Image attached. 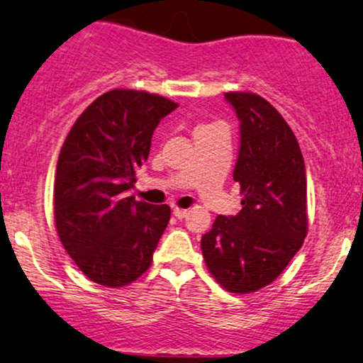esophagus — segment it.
<instances>
[{"mask_svg": "<svg viewBox=\"0 0 363 363\" xmlns=\"http://www.w3.org/2000/svg\"><path fill=\"white\" fill-rule=\"evenodd\" d=\"M187 214H189V211H187V209H181V208H174V216H176V218H177V219H184Z\"/></svg>", "mask_w": 363, "mask_h": 363, "instance_id": "obj_1", "label": "esophagus"}]
</instances>
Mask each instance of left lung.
<instances>
[{"instance_id": "8db88e82", "label": "left lung", "mask_w": 363, "mask_h": 363, "mask_svg": "<svg viewBox=\"0 0 363 363\" xmlns=\"http://www.w3.org/2000/svg\"><path fill=\"white\" fill-rule=\"evenodd\" d=\"M224 99L240 118L233 177L242 208L236 216H218L201 250L216 281L245 295L273 283L303 245L306 172L295 134L272 104L251 91H228Z\"/></svg>"}]
</instances>
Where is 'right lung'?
I'll use <instances>...</instances> for the list:
<instances>
[{
	"label": "right lung",
	"instance_id": "obj_1",
	"mask_svg": "<svg viewBox=\"0 0 363 363\" xmlns=\"http://www.w3.org/2000/svg\"><path fill=\"white\" fill-rule=\"evenodd\" d=\"M177 104L149 91L116 89L77 118L58 155L55 226L67 253L91 281L125 286L149 269L171 219L167 204L135 201V172L160 118Z\"/></svg>",
	"mask_w": 363,
	"mask_h": 363
}]
</instances>
